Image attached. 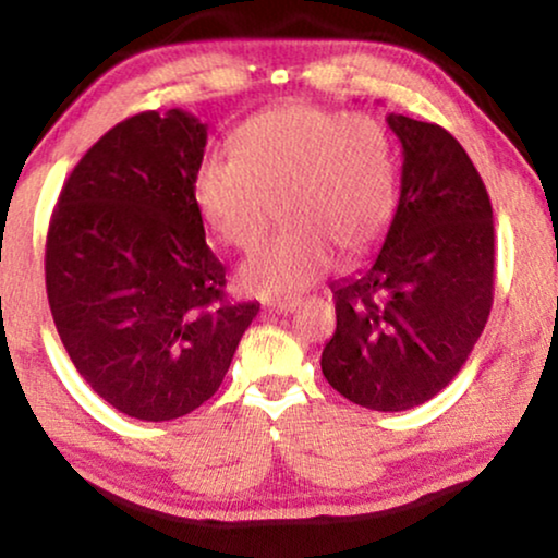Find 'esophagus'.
<instances>
[{"label":"esophagus","mask_w":558,"mask_h":558,"mask_svg":"<svg viewBox=\"0 0 558 558\" xmlns=\"http://www.w3.org/2000/svg\"><path fill=\"white\" fill-rule=\"evenodd\" d=\"M299 306V299H283V301H267V311L272 314H291Z\"/></svg>","instance_id":"34e87169"}]
</instances>
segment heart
Segmentation results:
<instances>
[{
  "instance_id": "heart-1",
  "label": "heart",
  "mask_w": 558,
  "mask_h": 558,
  "mask_svg": "<svg viewBox=\"0 0 558 558\" xmlns=\"http://www.w3.org/2000/svg\"><path fill=\"white\" fill-rule=\"evenodd\" d=\"M232 150L234 158L206 155L193 173V202L211 232L229 247H255L272 204L288 227L244 259V291L299 293L322 278L333 252L362 255L390 225L396 160L375 117L283 104L250 117Z\"/></svg>"
}]
</instances>
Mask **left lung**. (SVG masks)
I'll list each match as a JSON object with an SVG mask.
<instances>
[{"label":"left lung","mask_w":558,"mask_h":558,"mask_svg":"<svg viewBox=\"0 0 558 558\" xmlns=\"http://www.w3.org/2000/svg\"><path fill=\"white\" fill-rule=\"evenodd\" d=\"M403 147L380 252L331 283L337 331L322 373L369 411H408L447 388L493 308L495 225L485 183L439 124L388 114Z\"/></svg>","instance_id":"obj_1"}]
</instances>
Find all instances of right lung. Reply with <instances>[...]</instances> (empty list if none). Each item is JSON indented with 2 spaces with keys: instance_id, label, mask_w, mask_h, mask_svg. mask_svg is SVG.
Masks as SVG:
<instances>
[{
  "instance_id": "right-lung-1",
  "label": "right lung",
  "mask_w": 558,
  "mask_h": 558,
  "mask_svg": "<svg viewBox=\"0 0 558 558\" xmlns=\"http://www.w3.org/2000/svg\"><path fill=\"white\" fill-rule=\"evenodd\" d=\"M206 124L183 109L111 128L73 168L50 219L56 329L96 396L173 421L225 380L259 303L227 301L225 265L193 202Z\"/></svg>"
}]
</instances>
